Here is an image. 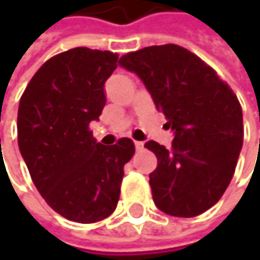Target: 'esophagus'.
Segmentation results:
<instances>
[{
  "label": "esophagus",
  "instance_id": "1",
  "mask_svg": "<svg viewBox=\"0 0 260 260\" xmlns=\"http://www.w3.org/2000/svg\"><path fill=\"white\" fill-rule=\"evenodd\" d=\"M143 142H135V146H136V150H142L143 149Z\"/></svg>",
  "mask_w": 260,
  "mask_h": 260
}]
</instances>
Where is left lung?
<instances>
[{
    "label": "left lung",
    "mask_w": 260,
    "mask_h": 260,
    "mask_svg": "<svg viewBox=\"0 0 260 260\" xmlns=\"http://www.w3.org/2000/svg\"><path fill=\"white\" fill-rule=\"evenodd\" d=\"M120 66L142 79L156 110L174 132L172 147L153 140L157 157L149 175L156 207L174 217H195L221 198L243 146L242 107L213 68L184 47L150 46L127 53Z\"/></svg>",
    "instance_id": "1"
}]
</instances>
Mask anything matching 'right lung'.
Returning <instances> with one entry per match:
<instances>
[{"instance_id": "obj_1", "label": "right lung", "mask_w": 260, "mask_h": 260, "mask_svg": "<svg viewBox=\"0 0 260 260\" xmlns=\"http://www.w3.org/2000/svg\"><path fill=\"white\" fill-rule=\"evenodd\" d=\"M117 62L115 53L88 47L59 53L36 72L18 105V147L36 188L76 223H96L114 211L124 165L135 155L130 139L105 146L88 128L100 120Z\"/></svg>"}]
</instances>
